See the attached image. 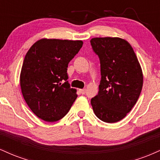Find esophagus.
<instances>
[{
    "mask_svg": "<svg viewBox=\"0 0 160 160\" xmlns=\"http://www.w3.org/2000/svg\"><path fill=\"white\" fill-rule=\"evenodd\" d=\"M80 93H81L82 95H84L86 93V89H80Z\"/></svg>",
    "mask_w": 160,
    "mask_h": 160,
    "instance_id": "1",
    "label": "esophagus"
}]
</instances>
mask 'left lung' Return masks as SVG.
<instances>
[{"instance_id":"left-lung-1","label":"left lung","mask_w":160,"mask_h":160,"mask_svg":"<svg viewBox=\"0 0 160 160\" xmlns=\"http://www.w3.org/2000/svg\"><path fill=\"white\" fill-rule=\"evenodd\" d=\"M90 43L98 55L102 79L98 93L91 99L95 114L108 123L124 118L136 104L143 73L133 48L120 38H95Z\"/></svg>"}]
</instances>
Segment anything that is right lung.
Wrapping results in <instances>:
<instances>
[{"label": "right lung", "mask_w": 160, "mask_h": 160, "mask_svg": "<svg viewBox=\"0 0 160 160\" xmlns=\"http://www.w3.org/2000/svg\"><path fill=\"white\" fill-rule=\"evenodd\" d=\"M82 43V40L43 38L25 55L20 74L22 93L30 109L41 120H61L76 100L77 90L67 80V68Z\"/></svg>", "instance_id": "add662e5"}]
</instances>
